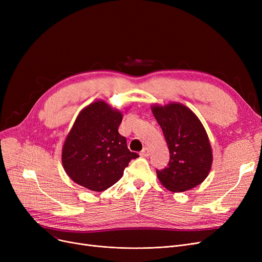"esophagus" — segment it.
Wrapping results in <instances>:
<instances>
[{"label":"esophagus","mask_w":262,"mask_h":262,"mask_svg":"<svg viewBox=\"0 0 262 262\" xmlns=\"http://www.w3.org/2000/svg\"><path fill=\"white\" fill-rule=\"evenodd\" d=\"M149 153H150V150H149V148L148 147H144L141 152H140V155L142 156V157H147L148 155H149Z\"/></svg>","instance_id":"obj_1"}]
</instances>
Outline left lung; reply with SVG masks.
I'll return each mask as SVG.
<instances>
[{
	"label": "left lung",
	"mask_w": 262,
	"mask_h": 262,
	"mask_svg": "<svg viewBox=\"0 0 262 262\" xmlns=\"http://www.w3.org/2000/svg\"><path fill=\"white\" fill-rule=\"evenodd\" d=\"M170 150L168 166L157 170L161 184L172 192H184L200 185L211 169L212 150L199 118L182 104L153 106Z\"/></svg>",
	"instance_id": "8db88e82"
}]
</instances>
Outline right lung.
<instances>
[{
	"label": "right lung",
	"instance_id": "1",
	"mask_svg": "<svg viewBox=\"0 0 262 262\" xmlns=\"http://www.w3.org/2000/svg\"><path fill=\"white\" fill-rule=\"evenodd\" d=\"M122 114L105 102H94L76 118L62 147V164L71 180L101 192L116 184L132 159L139 157L127 148L119 134Z\"/></svg>",
	"mask_w": 262,
	"mask_h": 262
}]
</instances>
